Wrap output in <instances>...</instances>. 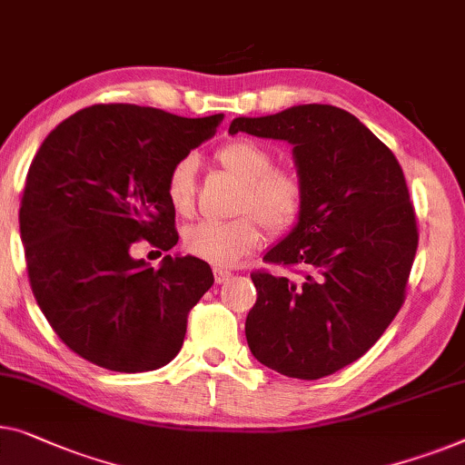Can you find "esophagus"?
I'll return each mask as SVG.
<instances>
[{"label":"esophagus","mask_w":465,"mask_h":465,"mask_svg":"<svg viewBox=\"0 0 465 465\" xmlns=\"http://www.w3.org/2000/svg\"><path fill=\"white\" fill-rule=\"evenodd\" d=\"M231 277H232V274L228 271H222V268H213V279H216L218 285H222V282H226V281H231Z\"/></svg>","instance_id":"34e87169"}]
</instances>
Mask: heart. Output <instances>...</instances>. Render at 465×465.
I'll list each match as a JSON object with an SVG mask.
<instances>
[{
  "label": "heart",
  "mask_w": 465,
  "mask_h": 465,
  "mask_svg": "<svg viewBox=\"0 0 465 465\" xmlns=\"http://www.w3.org/2000/svg\"><path fill=\"white\" fill-rule=\"evenodd\" d=\"M218 165L241 184L237 212L231 222H199L184 231V247L194 258L213 266H234L253 252L262 239L260 222L268 232L292 231L304 210V184L293 172L274 167L272 153L252 140H232L216 151ZM193 154L178 159L167 173V199L180 216L194 212Z\"/></svg>",
  "instance_id": "1"
}]
</instances>
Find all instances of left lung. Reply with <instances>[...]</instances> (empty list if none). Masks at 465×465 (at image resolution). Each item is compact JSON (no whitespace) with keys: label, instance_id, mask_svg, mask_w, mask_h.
I'll use <instances>...</instances> for the list:
<instances>
[{"label":"left lung","instance_id":"1","mask_svg":"<svg viewBox=\"0 0 465 465\" xmlns=\"http://www.w3.org/2000/svg\"><path fill=\"white\" fill-rule=\"evenodd\" d=\"M237 132L292 144L304 184L298 224L264 255L300 277L252 274L249 350L287 378H325L361 359L405 302L420 239L405 176L375 134L331 104L237 117Z\"/></svg>","mask_w":465,"mask_h":465}]
</instances>
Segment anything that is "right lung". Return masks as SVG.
Returning a JSON list of instances; mask_svg holds the SVG:
<instances>
[{
	"label": "right lung",
	"instance_id": "1",
	"mask_svg": "<svg viewBox=\"0 0 465 465\" xmlns=\"http://www.w3.org/2000/svg\"><path fill=\"white\" fill-rule=\"evenodd\" d=\"M222 119L94 104L39 146L18 213L26 271L45 319L82 359L140 373L183 348L188 312L213 285L210 264L165 255L154 271L130 247L146 239L170 252L178 243L167 173Z\"/></svg>",
	"mask_w": 465,
	"mask_h": 465
}]
</instances>
